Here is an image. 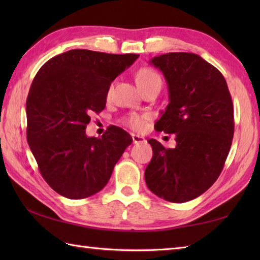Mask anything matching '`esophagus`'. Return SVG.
<instances>
[{
    "instance_id": "1",
    "label": "esophagus",
    "mask_w": 260,
    "mask_h": 260,
    "mask_svg": "<svg viewBox=\"0 0 260 260\" xmlns=\"http://www.w3.org/2000/svg\"><path fill=\"white\" fill-rule=\"evenodd\" d=\"M132 139H133L134 144H140V143H144L145 139L143 136L136 135V134H132Z\"/></svg>"
}]
</instances>
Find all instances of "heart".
<instances>
[{"label":"heart","mask_w":260,"mask_h":260,"mask_svg":"<svg viewBox=\"0 0 260 260\" xmlns=\"http://www.w3.org/2000/svg\"><path fill=\"white\" fill-rule=\"evenodd\" d=\"M135 79L137 85L142 89H144L145 87H148L154 84H162L161 77L156 73L155 70L151 67H142L135 75ZM113 92V84L109 85L106 95L109 98ZM148 119V116L145 114H129L127 117L124 118V123L128 125L134 131H142L146 125V121Z\"/></svg>","instance_id":"heart-1"}]
</instances>
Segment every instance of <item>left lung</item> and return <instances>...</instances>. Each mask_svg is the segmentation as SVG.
Returning a JSON list of instances; mask_svg holds the SVG:
<instances>
[{"instance_id": "8db88e82", "label": "left lung", "mask_w": 260, "mask_h": 260, "mask_svg": "<svg viewBox=\"0 0 260 260\" xmlns=\"http://www.w3.org/2000/svg\"><path fill=\"white\" fill-rule=\"evenodd\" d=\"M151 62L162 71L170 103L156 131L175 134L176 146L148 140L153 157L145 181L154 194L175 203L201 196L223 169L233 143V99L220 71L200 56L170 52Z\"/></svg>"}]
</instances>
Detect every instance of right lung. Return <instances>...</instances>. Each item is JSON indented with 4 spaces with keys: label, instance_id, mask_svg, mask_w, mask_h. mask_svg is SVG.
I'll return each mask as SVG.
<instances>
[{
    "label": "right lung",
    "instance_id": "add662e5",
    "mask_svg": "<svg viewBox=\"0 0 260 260\" xmlns=\"http://www.w3.org/2000/svg\"><path fill=\"white\" fill-rule=\"evenodd\" d=\"M137 58L75 49L37 73L26 98V139L42 178L60 196L78 200L101 191L132 144L117 126L101 139L85 129L90 114L106 106L109 85Z\"/></svg>",
    "mask_w": 260,
    "mask_h": 260
}]
</instances>
